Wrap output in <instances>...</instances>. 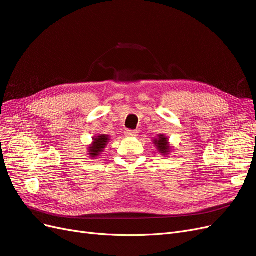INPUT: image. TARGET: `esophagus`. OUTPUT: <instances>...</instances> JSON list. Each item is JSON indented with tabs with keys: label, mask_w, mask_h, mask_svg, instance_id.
<instances>
[{
	"label": "esophagus",
	"mask_w": 256,
	"mask_h": 256,
	"mask_svg": "<svg viewBox=\"0 0 256 256\" xmlns=\"http://www.w3.org/2000/svg\"><path fill=\"white\" fill-rule=\"evenodd\" d=\"M125 136L128 138H136L138 136V131L136 130H126Z\"/></svg>",
	"instance_id": "34e87169"
}]
</instances>
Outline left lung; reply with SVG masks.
I'll return each instance as SVG.
<instances>
[{"instance_id":"obj_1","label":"left lung","mask_w":256,"mask_h":256,"mask_svg":"<svg viewBox=\"0 0 256 256\" xmlns=\"http://www.w3.org/2000/svg\"><path fill=\"white\" fill-rule=\"evenodd\" d=\"M152 143L156 146L157 150L164 154V156H168L170 152L172 150V147L168 142V138L164 134H159L157 138H154Z\"/></svg>"}]
</instances>
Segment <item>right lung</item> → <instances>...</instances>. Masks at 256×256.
Returning a JSON list of instances; mask_svg holds the SVG:
<instances>
[{
    "instance_id": "right-lung-1",
    "label": "right lung",
    "mask_w": 256,
    "mask_h": 256,
    "mask_svg": "<svg viewBox=\"0 0 256 256\" xmlns=\"http://www.w3.org/2000/svg\"><path fill=\"white\" fill-rule=\"evenodd\" d=\"M110 142V136L108 134H98L97 136L92 138V144L88 145V156L92 159H96L98 156L102 154L106 146L108 143Z\"/></svg>"
}]
</instances>
